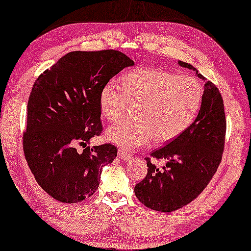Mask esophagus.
Listing matches in <instances>:
<instances>
[{
  "label": "esophagus",
  "mask_w": 251,
  "mask_h": 251,
  "mask_svg": "<svg viewBox=\"0 0 251 251\" xmlns=\"http://www.w3.org/2000/svg\"><path fill=\"white\" fill-rule=\"evenodd\" d=\"M118 156H119V158H120V159H122V160H129L130 158H131V156L129 155V152L126 151V150H123V149H119Z\"/></svg>",
  "instance_id": "esophagus-1"
}]
</instances>
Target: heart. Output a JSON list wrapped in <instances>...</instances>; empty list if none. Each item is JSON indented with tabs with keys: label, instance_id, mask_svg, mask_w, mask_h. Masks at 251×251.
Instances as JSON below:
<instances>
[{
	"label": "heart",
	"instance_id": "obj_1",
	"mask_svg": "<svg viewBox=\"0 0 251 251\" xmlns=\"http://www.w3.org/2000/svg\"><path fill=\"white\" fill-rule=\"evenodd\" d=\"M203 86L194 77L157 68H142L122 76L121 85L106 83L100 91V109L107 120L118 121L128 106L131 120L106 130V139L126 151L174 140L195 121L201 110Z\"/></svg>",
	"mask_w": 251,
	"mask_h": 251
}]
</instances>
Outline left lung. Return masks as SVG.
Masks as SVG:
<instances>
[{
  "mask_svg": "<svg viewBox=\"0 0 251 251\" xmlns=\"http://www.w3.org/2000/svg\"><path fill=\"white\" fill-rule=\"evenodd\" d=\"M178 64L196 72L205 84L201 110L192 126L150 153L153 159H163L166 164L158 168L146 158L147 176L134 186L139 201L160 212L178 210L198 198L217 172L225 148L226 121L218 87L191 64L180 60Z\"/></svg>",
  "mask_w": 251,
  "mask_h": 251,
  "instance_id": "1",
  "label": "left lung"
}]
</instances>
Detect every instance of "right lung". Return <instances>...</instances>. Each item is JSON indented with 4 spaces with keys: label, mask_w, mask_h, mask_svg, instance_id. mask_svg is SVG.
I'll use <instances>...</instances> for the list:
<instances>
[{
    "label": "right lung",
    "mask_w": 251,
    "mask_h": 251,
    "mask_svg": "<svg viewBox=\"0 0 251 251\" xmlns=\"http://www.w3.org/2000/svg\"><path fill=\"white\" fill-rule=\"evenodd\" d=\"M134 65L118 50L72 51L42 73L28 101L25 156L37 183L57 201L77 203L98 190L104 166L117 157L111 144L86 147L102 132L100 91Z\"/></svg>",
    "instance_id": "1"
}]
</instances>
